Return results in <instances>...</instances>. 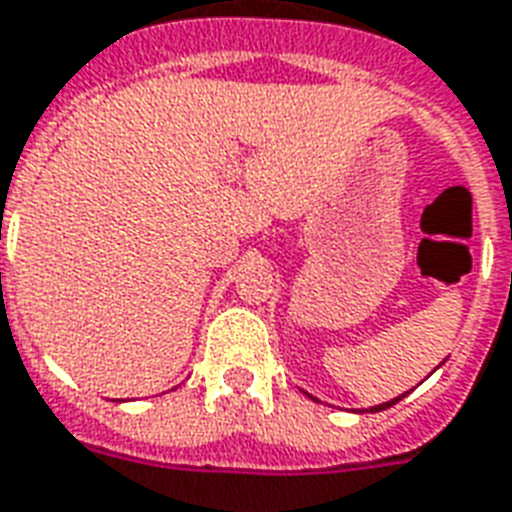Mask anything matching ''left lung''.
Wrapping results in <instances>:
<instances>
[{"label":"left lung","instance_id":"8db88e82","mask_svg":"<svg viewBox=\"0 0 512 512\" xmlns=\"http://www.w3.org/2000/svg\"><path fill=\"white\" fill-rule=\"evenodd\" d=\"M397 400H400V397H395V400H389V403H384V405H376V408H370V411L376 413V411H384V408H389V405H395Z\"/></svg>","mask_w":512,"mask_h":512}]
</instances>
